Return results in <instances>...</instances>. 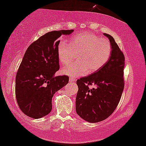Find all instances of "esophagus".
Wrapping results in <instances>:
<instances>
[{"label":"esophagus","instance_id":"1","mask_svg":"<svg viewBox=\"0 0 146 146\" xmlns=\"http://www.w3.org/2000/svg\"><path fill=\"white\" fill-rule=\"evenodd\" d=\"M76 79L74 78H72V77H70L69 78V82H75Z\"/></svg>","mask_w":146,"mask_h":146}]
</instances>
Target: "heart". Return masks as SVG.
Listing matches in <instances>:
<instances>
[{"mask_svg":"<svg viewBox=\"0 0 146 146\" xmlns=\"http://www.w3.org/2000/svg\"><path fill=\"white\" fill-rule=\"evenodd\" d=\"M111 52L112 46L108 40L89 32L74 35L68 44L60 40L57 45L58 59L63 65L70 64L77 55L75 63L61 70L64 74L73 77L100 70L109 60Z\"/></svg>","mask_w":146,"mask_h":146,"instance_id":"1","label":"heart"}]
</instances>
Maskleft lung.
<instances>
[{
	"label": "left lung",
	"mask_w": 146,
	"mask_h": 146,
	"mask_svg": "<svg viewBox=\"0 0 146 146\" xmlns=\"http://www.w3.org/2000/svg\"><path fill=\"white\" fill-rule=\"evenodd\" d=\"M104 35L112 46L109 60L100 70L76 82V113L90 123L102 121L111 115L120 101L125 86L124 54L111 36Z\"/></svg>",
	"instance_id": "left-lung-1"
}]
</instances>
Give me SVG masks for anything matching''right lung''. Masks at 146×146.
<instances>
[{"mask_svg":"<svg viewBox=\"0 0 146 146\" xmlns=\"http://www.w3.org/2000/svg\"><path fill=\"white\" fill-rule=\"evenodd\" d=\"M73 31L47 33L26 50L16 74L15 96L19 108L29 117L38 119L50 113L53 95L68 83V76L54 74L59 69V38Z\"/></svg>","mask_w":146,"mask_h":146,"instance_id":"obj_1","label":"right lung"}]
</instances>
